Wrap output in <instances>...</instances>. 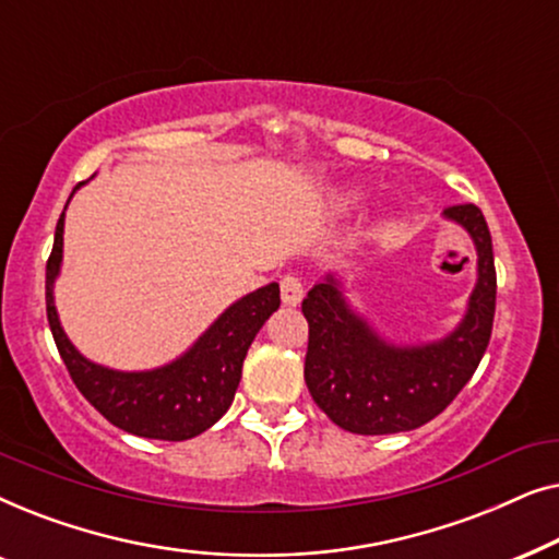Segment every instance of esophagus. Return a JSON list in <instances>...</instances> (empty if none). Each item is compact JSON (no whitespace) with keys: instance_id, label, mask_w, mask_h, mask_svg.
I'll return each instance as SVG.
<instances>
[{"instance_id":"1","label":"esophagus","mask_w":559,"mask_h":559,"mask_svg":"<svg viewBox=\"0 0 559 559\" xmlns=\"http://www.w3.org/2000/svg\"><path fill=\"white\" fill-rule=\"evenodd\" d=\"M280 293H282V302L285 305H300L302 295H305V287H302V280L297 277V274H285L280 282Z\"/></svg>"}]
</instances>
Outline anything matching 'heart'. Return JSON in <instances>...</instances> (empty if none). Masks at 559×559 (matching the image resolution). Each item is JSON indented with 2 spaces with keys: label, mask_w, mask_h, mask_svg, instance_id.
Listing matches in <instances>:
<instances>
[{
  "label": "heart",
  "mask_w": 559,
  "mask_h": 559,
  "mask_svg": "<svg viewBox=\"0 0 559 559\" xmlns=\"http://www.w3.org/2000/svg\"><path fill=\"white\" fill-rule=\"evenodd\" d=\"M348 201H361V193H350Z\"/></svg>",
  "instance_id": "b5f03b06"
}]
</instances>
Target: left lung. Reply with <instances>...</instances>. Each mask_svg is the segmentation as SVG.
Segmentation results:
<instances>
[{
  "label": "left lung",
  "instance_id": "8db88e82",
  "mask_svg": "<svg viewBox=\"0 0 559 559\" xmlns=\"http://www.w3.org/2000/svg\"><path fill=\"white\" fill-rule=\"evenodd\" d=\"M476 247V285L453 331L425 343H394L361 316L328 272L302 300L310 338L305 384L335 425L356 435H394L438 417L468 384L486 354L496 310L493 247L478 205H450Z\"/></svg>",
  "mask_w": 559,
  "mask_h": 559
}]
</instances>
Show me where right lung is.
I'll use <instances>...</instances> for the list:
<instances>
[{
  "label": "right lung",
  "instance_id": "add662e5",
  "mask_svg": "<svg viewBox=\"0 0 559 559\" xmlns=\"http://www.w3.org/2000/svg\"><path fill=\"white\" fill-rule=\"evenodd\" d=\"M81 186L86 182H79L71 198ZM66 209L58 218L56 241L45 270V302H48L52 338L73 384L111 425L124 432L173 442L205 432L231 407L251 341L280 308V285L270 282L228 305L198 335L193 346L173 361L144 371L109 369L83 356L66 335L58 318L56 280L63 264Z\"/></svg>",
  "mask_w": 559,
  "mask_h": 559
}]
</instances>
